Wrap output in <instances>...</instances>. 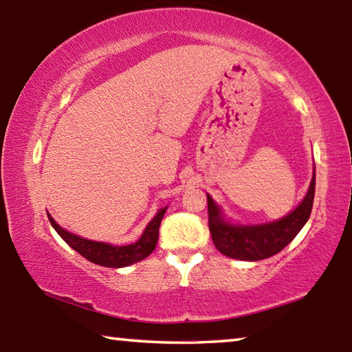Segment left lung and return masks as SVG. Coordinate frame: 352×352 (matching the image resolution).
I'll use <instances>...</instances> for the list:
<instances>
[{
  "mask_svg": "<svg viewBox=\"0 0 352 352\" xmlns=\"http://www.w3.org/2000/svg\"><path fill=\"white\" fill-rule=\"evenodd\" d=\"M315 195V170L309 189L300 204L284 217L265 223L243 225L236 223L225 216L222 206L214 201L210 194L208 214L210 231L216 248L228 258L239 261L267 259L289 245L311 217Z\"/></svg>",
  "mask_w": 352,
  "mask_h": 352,
  "instance_id": "left-lung-1",
  "label": "left lung"
}]
</instances>
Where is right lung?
<instances>
[{"label": "right lung", "mask_w": 352, "mask_h": 352, "mask_svg": "<svg viewBox=\"0 0 352 352\" xmlns=\"http://www.w3.org/2000/svg\"><path fill=\"white\" fill-rule=\"evenodd\" d=\"M168 206L160 208L155 217L147 223V226L142 231L141 237L133 243L129 245H113V243L99 242V241H90L85 237H80L74 233H69L68 230L62 228L51 214H47V219L52 225V228L57 231V234L68 243V245L76 250L77 253L82 254L83 258L88 259L93 264L110 267V269H121V267H129L146 259L151 254L158 242V230L162 225V220Z\"/></svg>", "instance_id": "right-lung-1"}]
</instances>
